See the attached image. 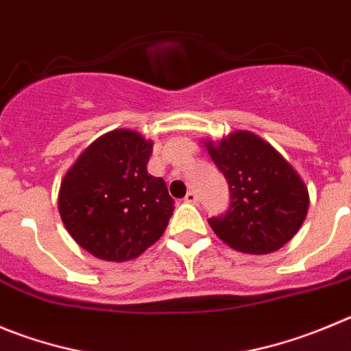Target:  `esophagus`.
<instances>
[{
    "mask_svg": "<svg viewBox=\"0 0 351 351\" xmlns=\"http://www.w3.org/2000/svg\"><path fill=\"white\" fill-rule=\"evenodd\" d=\"M183 201L189 202V204H197L199 197H197V194H195V192H189V194L185 195V199H183Z\"/></svg>",
    "mask_w": 351,
    "mask_h": 351,
    "instance_id": "obj_1",
    "label": "esophagus"
}]
</instances>
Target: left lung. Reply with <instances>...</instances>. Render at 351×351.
Here are the masks:
<instances>
[{"label": "left lung", "mask_w": 351, "mask_h": 351, "mask_svg": "<svg viewBox=\"0 0 351 351\" xmlns=\"http://www.w3.org/2000/svg\"><path fill=\"white\" fill-rule=\"evenodd\" d=\"M202 143L230 186L228 211L209 218L213 232L241 253L280 250L308 213V189L300 173L253 131H232L220 142L206 138Z\"/></svg>", "instance_id": "left-lung-1"}]
</instances>
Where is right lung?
Returning <instances> with one entry per match:
<instances>
[{
  "mask_svg": "<svg viewBox=\"0 0 351 351\" xmlns=\"http://www.w3.org/2000/svg\"><path fill=\"white\" fill-rule=\"evenodd\" d=\"M152 149L142 133L117 128L90 143L62 180V223L98 260H135L168 227L175 201L165 180L147 171Z\"/></svg>",
  "mask_w": 351,
  "mask_h": 351,
  "instance_id": "add662e5",
  "label": "right lung"
}]
</instances>
